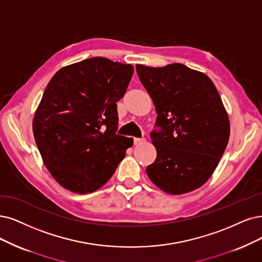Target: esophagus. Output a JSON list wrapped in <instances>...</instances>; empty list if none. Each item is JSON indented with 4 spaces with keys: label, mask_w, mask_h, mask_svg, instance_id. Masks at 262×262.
<instances>
[{
    "label": "esophagus",
    "mask_w": 262,
    "mask_h": 262,
    "mask_svg": "<svg viewBox=\"0 0 262 262\" xmlns=\"http://www.w3.org/2000/svg\"><path fill=\"white\" fill-rule=\"evenodd\" d=\"M144 141H146V139H144V138H134V143L135 144H140Z\"/></svg>",
    "instance_id": "1"
}]
</instances>
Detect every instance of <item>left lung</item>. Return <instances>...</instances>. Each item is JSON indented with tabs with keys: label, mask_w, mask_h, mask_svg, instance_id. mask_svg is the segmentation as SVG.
Wrapping results in <instances>:
<instances>
[{
	"label": "left lung",
	"mask_w": 262,
	"mask_h": 262,
	"mask_svg": "<svg viewBox=\"0 0 262 262\" xmlns=\"http://www.w3.org/2000/svg\"><path fill=\"white\" fill-rule=\"evenodd\" d=\"M139 80L158 113L150 137L157 159L146 168L169 194L195 190L209 179L230 136L228 113L209 77L181 63L137 64Z\"/></svg>",
	"instance_id": "left-lung-1"
}]
</instances>
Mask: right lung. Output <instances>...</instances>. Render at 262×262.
I'll list each match as a JSON object with an SVG mask.
<instances>
[{"mask_svg":"<svg viewBox=\"0 0 262 262\" xmlns=\"http://www.w3.org/2000/svg\"><path fill=\"white\" fill-rule=\"evenodd\" d=\"M133 73L132 64L94 57L62 68L47 84L32 128L45 166L64 189L98 190L133 146L116 135V102Z\"/></svg>","mask_w":262,"mask_h":262,"instance_id":"right-lung-1","label":"right lung"}]
</instances>
